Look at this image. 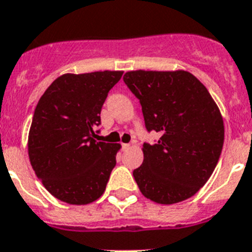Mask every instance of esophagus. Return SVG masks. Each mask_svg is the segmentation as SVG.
<instances>
[{
  "label": "esophagus",
  "mask_w": 252,
  "mask_h": 252,
  "mask_svg": "<svg viewBox=\"0 0 252 252\" xmlns=\"http://www.w3.org/2000/svg\"><path fill=\"white\" fill-rule=\"evenodd\" d=\"M128 149H130L129 143H123V150H128Z\"/></svg>",
  "instance_id": "34e87169"
}]
</instances>
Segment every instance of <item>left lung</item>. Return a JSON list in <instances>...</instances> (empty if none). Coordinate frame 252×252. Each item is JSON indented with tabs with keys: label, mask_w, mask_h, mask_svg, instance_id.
I'll use <instances>...</instances> for the list:
<instances>
[{
	"label": "left lung",
	"mask_w": 252,
	"mask_h": 252,
	"mask_svg": "<svg viewBox=\"0 0 252 252\" xmlns=\"http://www.w3.org/2000/svg\"><path fill=\"white\" fill-rule=\"evenodd\" d=\"M124 82L142 106L147 130L160 138L142 147L133 172L139 191L156 204L192 197L214 172L224 142L220 110L206 87L187 70H130Z\"/></svg>",
	"instance_id": "8db88e82"
}]
</instances>
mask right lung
<instances>
[{
    "instance_id": "right-lung-1",
    "label": "right lung",
    "mask_w": 252,
    "mask_h": 252,
    "mask_svg": "<svg viewBox=\"0 0 252 252\" xmlns=\"http://www.w3.org/2000/svg\"><path fill=\"white\" fill-rule=\"evenodd\" d=\"M123 71L66 73L39 98L28 136L31 165L54 197L70 205L100 198L120 143L97 142L94 128L109 91Z\"/></svg>"
}]
</instances>
